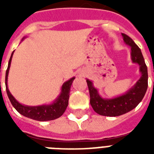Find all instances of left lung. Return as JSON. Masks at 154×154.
<instances>
[{
  "mask_svg": "<svg viewBox=\"0 0 154 154\" xmlns=\"http://www.w3.org/2000/svg\"><path fill=\"white\" fill-rule=\"evenodd\" d=\"M125 43L131 48V59L140 65L141 77L125 94L113 99H103L99 96L92 82L86 79L90 95V104L96 112L105 116H118L130 112L137 106L145 96L148 86V73L140 48L131 38L122 34Z\"/></svg>",
  "mask_w": 154,
  "mask_h": 154,
  "instance_id": "left-lung-1",
  "label": "left lung"
}]
</instances>
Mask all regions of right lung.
<instances>
[{
  "instance_id": "1",
  "label": "right lung",
  "mask_w": 154,
  "mask_h": 154,
  "mask_svg": "<svg viewBox=\"0 0 154 154\" xmlns=\"http://www.w3.org/2000/svg\"><path fill=\"white\" fill-rule=\"evenodd\" d=\"M14 51L12 52L10 60L8 62V66L6 71V75H5V85H6L7 94H8V96L10 99L12 106L20 114L23 115L24 116L30 118V119H35V120L48 121L60 117L65 112V109L69 105L71 85L74 81L75 77L70 79L67 82H65V83L62 85L60 95L58 96V97L55 99L52 104L42 105V106H24V105L21 104L12 96L8 87V72H9V69H10L11 62Z\"/></svg>"
}]
</instances>
